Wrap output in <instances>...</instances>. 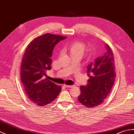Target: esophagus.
Masks as SVG:
<instances>
[{
	"mask_svg": "<svg viewBox=\"0 0 134 134\" xmlns=\"http://www.w3.org/2000/svg\"><path fill=\"white\" fill-rule=\"evenodd\" d=\"M64 86L66 88H72L74 86H72V85H64Z\"/></svg>",
	"mask_w": 134,
	"mask_h": 134,
	"instance_id": "obj_1",
	"label": "esophagus"
}]
</instances>
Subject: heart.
<instances>
[{"instance_id": "1", "label": "heart", "mask_w": 134, "mask_h": 134, "mask_svg": "<svg viewBox=\"0 0 134 134\" xmlns=\"http://www.w3.org/2000/svg\"><path fill=\"white\" fill-rule=\"evenodd\" d=\"M65 49L69 53L71 57L77 56L82 58L87 49V46L82 42H75L66 46Z\"/></svg>"}]
</instances>
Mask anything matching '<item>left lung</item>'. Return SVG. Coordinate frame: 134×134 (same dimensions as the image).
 Instances as JSON below:
<instances>
[{
    "mask_svg": "<svg viewBox=\"0 0 134 134\" xmlns=\"http://www.w3.org/2000/svg\"><path fill=\"white\" fill-rule=\"evenodd\" d=\"M105 48L106 52L88 65L87 85L80 87L77 99L87 108L102 104L114 85L116 75L113 52L107 44Z\"/></svg>",
    "mask_w": 134,
    "mask_h": 134,
    "instance_id": "left-lung-1",
    "label": "left lung"
}]
</instances>
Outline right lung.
<instances>
[{"label":"right lung","instance_id":"add662e5","mask_svg":"<svg viewBox=\"0 0 134 134\" xmlns=\"http://www.w3.org/2000/svg\"><path fill=\"white\" fill-rule=\"evenodd\" d=\"M66 38L46 34L31 42L25 51L21 65V80L28 98L39 106L50 103L61 91V87L48 80L46 72L51 68L54 47Z\"/></svg>","mask_w":134,"mask_h":134}]
</instances>
